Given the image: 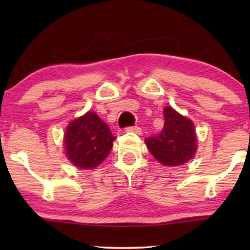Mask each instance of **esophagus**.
I'll return each instance as SVG.
<instances>
[{"label": "esophagus", "mask_w": 250, "mask_h": 250, "mask_svg": "<svg viewBox=\"0 0 250 250\" xmlns=\"http://www.w3.org/2000/svg\"><path fill=\"white\" fill-rule=\"evenodd\" d=\"M126 132H132V133H136V134L141 135L142 134V129L139 126H129V127L126 128Z\"/></svg>", "instance_id": "esophagus-1"}]
</instances>
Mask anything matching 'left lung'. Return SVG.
Returning <instances> with one entry per match:
<instances>
[{
	"label": "left lung",
	"instance_id": "8db88e82",
	"mask_svg": "<svg viewBox=\"0 0 250 250\" xmlns=\"http://www.w3.org/2000/svg\"><path fill=\"white\" fill-rule=\"evenodd\" d=\"M165 124L159 134L146 139L155 158L165 166H180L189 162L197 151V135L193 123L172 107L164 109Z\"/></svg>",
	"mask_w": 250,
	"mask_h": 250
}]
</instances>
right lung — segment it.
Here are the masks:
<instances>
[{"label": "right lung", "instance_id": "right-lung-1", "mask_svg": "<svg viewBox=\"0 0 250 250\" xmlns=\"http://www.w3.org/2000/svg\"><path fill=\"white\" fill-rule=\"evenodd\" d=\"M116 138L108 125L95 112L86 114L69 123L64 133L67 158L78 168H94L107 158Z\"/></svg>", "mask_w": 250, "mask_h": 250}]
</instances>
